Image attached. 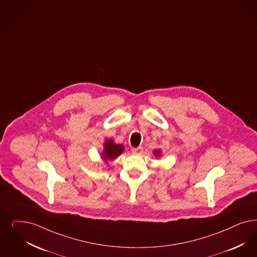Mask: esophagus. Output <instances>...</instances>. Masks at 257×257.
Wrapping results in <instances>:
<instances>
[{
    "label": "esophagus",
    "instance_id": "esophagus-1",
    "mask_svg": "<svg viewBox=\"0 0 257 257\" xmlns=\"http://www.w3.org/2000/svg\"><path fill=\"white\" fill-rule=\"evenodd\" d=\"M142 151H143L142 147H136V148L132 149L134 154H142Z\"/></svg>",
    "mask_w": 257,
    "mask_h": 257
}]
</instances>
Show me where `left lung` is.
<instances>
[{"label":"left lung","mask_w":257,"mask_h":257,"mask_svg":"<svg viewBox=\"0 0 257 257\" xmlns=\"http://www.w3.org/2000/svg\"><path fill=\"white\" fill-rule=\"evenodd\" d=\"M155 155H156V156H160V151H156V152H155Z\"/></svg>","instance_id":"obj_1"}]
</instances>
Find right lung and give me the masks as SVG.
<instances>
[{
    "label": "right lung",
    "instance_id": "right-lung-1",
    "mask_svg": "<svg viewBox=\"0 0 257 257\" xmlns=\"http://www.w3.org/2000/svg\"><path fill=\"white\" fill-rule=\"evenodd\" d=\"M123 146L115 144L112 140H108L104 143V151L102 153V158L104 160H114L123 152Z\"/></svg>",
    "mask_w": 257,
    "mask_h": 257
}]
</instances>
